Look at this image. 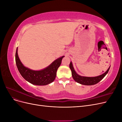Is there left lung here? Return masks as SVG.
<instances>
[{
	"label": "left lung",
	"mask_w": 122,
	"mask_h": 122,
	"mask_svg": "<svg viewBox=\"0 0 122 122\" xmlns=\"http://www.w3.org/2000/svg\"><path fill=\"white\" fill-rule=\"evenodd\" d=\"M69 67L71 70L72 76L73 78L76 82H78L81 84L86 85V86H92V85L97 84L104 78L108 72L110 66L108 68L107 70L105 73H103V74L96 77H86L78 75L75 71L72 61L70 62Z\"/></svg>",
	"instance_id": "obj_1"
}]
</instances>
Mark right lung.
<instances>
[{"instance_id": "obj_1", "label": "right lung", "mask_w": 122, "mask_h": 122, "mask_svg": "<svg viewBox=\"0 0 122 122\" xmlns=\"http://www.w3.org/2000/svg\"><path fill=\"white\" fill-rule=\"evenodd\" d=\"M62 56L58 58L46 68L41 70H33L25 67L22 63L18 54L17 48L15 60L18 71L23 78L28 82L36 86H45L52 82L56 76L57 70L60 67Z\"/></svg>"}]
</instances>
